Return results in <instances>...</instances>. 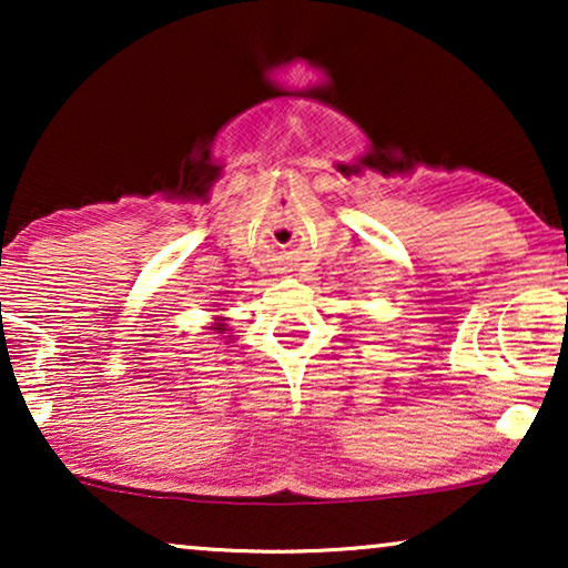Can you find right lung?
<instances>
[{"label":"right lung","mask_w":568,"mask_h":568,"mask_svg":"<svg viewBox=\"0 0 568 568\" xmlns=\"http://www.w3.org/2000/svg\"><path fill=\"white\" fill-rule=\"evenodd\" d=\"M214 331H220V333H222V331H224V325H222V323H216V325H214Z\"/></svg>","instance_id":"1"}]
</instances>
